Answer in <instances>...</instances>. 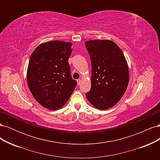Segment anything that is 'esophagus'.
<instances>
[{
  "label": "esophagus",
  "instance_id": "obj_1",
  "mask_svg": "<svg viewBox=\"0 0 160 160\" xmlns=\"http://www.w3.org/2000/svg\"><path fill=\"white\" fill-rule=\"evenodd\" d=\"M77 85H79L81 84V79H77Z\"/></svg>",
  "mask_w": 160,
  "mask_h": 160
}]
</instances>
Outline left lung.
Returning a JSON list of instances; mask_svg holds the SVG:
<instances>
[{
  "mask_svg": "<svg viewBox=\"0 0 160 160\" xmlns=\"http://www.w3.org/2000/svg\"><path fill=\"white\" fill-rule=\"evenodd\" d=\"M91 62V88L87 99L95 108H112L127 89L129 73L122 51L110 40L85 42Z\"/></svg>",
  "mask_w": 160,
  "mask_h": 160,
  "instance_id": "obj_1",
  "label": "left lung"
}]
</instances>
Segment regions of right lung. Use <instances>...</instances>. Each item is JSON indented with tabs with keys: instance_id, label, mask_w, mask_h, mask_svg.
Here are the masks:
<instances>
[{
	"instance_id": "right-lung-1",
	"label": "right lung",
	"mask_w": 160,
	"mask_h": 160,
	"mask_svg": "<svg viewBox=\"0 0 160 160\" xmlns=\"http://www.w3.org/2000/svg\"><path fill=\"white\" fill-rule=\"evenodd\" d=\"M71 47L69 42H43L31 56L27 73L28 88L37 102L47 109L61 108L77 85L68 62Z\"/></svg>"
}]
</instances>
